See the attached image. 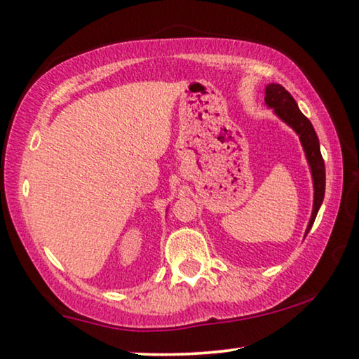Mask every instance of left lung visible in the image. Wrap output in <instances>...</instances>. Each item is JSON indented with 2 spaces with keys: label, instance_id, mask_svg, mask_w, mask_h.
<instances>
[{
  "label": "left lung",
  "instance_id": "1",
  "mask_svg": "<svg viewBox=\"0 0 359 359\" xmlns=\"http://www.w3.org/2000/svg\"><path fill=\"white\" fill-rule=\"evenodd\" d=\"M264 101L269 108H274V112L283 122H287V124L298 133L299 140H302V145L304 148V153H306L308 163L311 165V174L314 182V206L311 219H309L306 229L308 233L309 229L313 227L314 219L318 216V211L320 208V203L324 200L325 191V168L323 154H320L319 148V138L311 122H309L308 117L299 111L297 101L293 100V96L288 93L282 85H267Z\"/></svg>",
  "mask_w": 359,
  "mask_h": 359
}]
</instances>
